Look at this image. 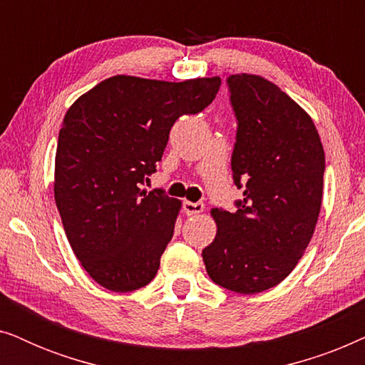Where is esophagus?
Returning <instances> with one entry per match:
<instances>
[{
  "instance_id": "1",
  "label": "esophagus",
  "mask_w": 365,
  "mask_h": 365,
  "mask_svg": "<svg viewBox=\"0 0 365 365\" xmlns=\"http://www.w3.org/2000/svg\"><path fill=\"white\" fill-rule=\"evenodd\" d=\"M182 211L186 212L187 216H192V214H201L204 211V204L202 202L184 201L182 202Z\"/></svg>"
}]
</instances>
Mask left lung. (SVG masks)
Instances as JSON below:
<instances>
[{
    "label": "left lung",
    "mask_w": 365,
    "mask_h": 365,
    "mask_svg": "<svg viewBox=\"0 0 365 365\" xmlns=\"http://www.w3.org/2000/svg\"><path fill=\"white\" fill-rule=\"evenodd\" d=\"M227 86L237 119L232 178L244 199L236 212L212 209L217 232L202 259L217 286L256 294L282 282L311 242L326 156L311 116L276 84L244 73Z\"/></svg>",
    "instance_id": "obj_1"
}]
</instances>
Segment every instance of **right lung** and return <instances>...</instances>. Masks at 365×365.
<instances>
[{
    "instance_id": "add662e5",
    "label": "right lung",
    "mask_w": 365,
    "mask_h": 365,
    "mask_svg": "<svg viewBox=\"0 0 365 365\" xmlns=\"http://www.w3.org/2000/svg\"><path fill=\"white\" fill-rule=\"evenodd\" d=\"M221 78L182 83L108 78L79 96L59 129L54 199L73 252L99 286L144 287L158 274L181 201L141 191L182 114L212 103Z\"/></svg>"
}]
</instances>
